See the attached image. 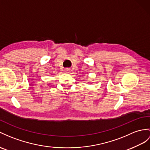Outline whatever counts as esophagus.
<instances>
[{"mask_svg":"<svg viewBox=\"0 0 150 150\" xmlns=\"http://www.w3.org/2000/svg\"><path fill=\"white\" fill-rule=\"evenodd\" d=\"M70 69H69V68H65V72H66V73H69L70 72Z\"/></svg>","mask_w":150,"mask_h":150,"instance_id":"esophagus-1","label":"esophagus"}]
</instances>
